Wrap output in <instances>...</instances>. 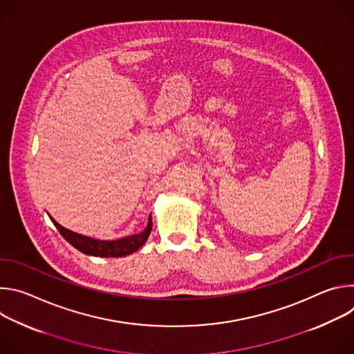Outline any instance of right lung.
<instances>
[{
	"label": "right lung",
	"mask_w": 354,
	"mask_h": 354,
	"mask_svg": "<svg viewBox=\"0 0 354 354\" xmlns=\"http://www.w3.org/2000/svg\"><path fill=\"white\" fill-rule=\"evenodd\" d=\"M50 220L53 221V224L56 225L59 232L64 236V239L70 242L74 248H77L85 255L100 257V258H119V257H126L133 254V252H136L144 245V242L151 234V227H153V221H151V216H149L145 230L140 234L130 235L118 241H99V239H93V238L70 231L62 227L52 217H50Z\"/></svg>",
	"instance_id": "1"
}]
</instances>
